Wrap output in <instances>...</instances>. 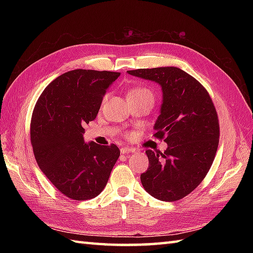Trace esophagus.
<instances>
[{
    "label": "esophagus",
    "instance_id": "esophagus-1",
    "mask_svg": "<svg viewBox=\"0 0 253 253\" xmlns=\"http://www.w3.org/2000/svg\"><path fill=\"white\" fill-rule=\"evenodd\" d=\"M121 152H122L123 154L130 153V152H135V149L129 148V147H122V148H121Z\"/></svg>",
    "mask_w": 253,
    "mask_h": 253
}]
</instances>
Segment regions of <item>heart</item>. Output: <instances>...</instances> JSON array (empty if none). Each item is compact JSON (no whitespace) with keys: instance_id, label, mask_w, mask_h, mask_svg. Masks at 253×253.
Segmentation results:
<instances>
[{"instance_id":"obj_1","label":"heart","mask_w":253,"mask_h":253,"mask_svg":"<svg viewBox=\"0 0 253 253\" xmlns=\"http://www.w3.org/2000/svg\"><path fill=\"white\" fill-rule=\"evenodd\" d=\"M128 98H133V96H152L153 98V93L152 91L148 89L147 87H143V85H137V87L131 88L127 93ZM106 100V96L103 98V102Z\"/></svg>"}]
</instances>
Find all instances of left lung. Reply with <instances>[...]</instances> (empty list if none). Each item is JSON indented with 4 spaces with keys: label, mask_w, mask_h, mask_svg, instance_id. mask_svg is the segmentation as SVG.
Returning <instances> with one entry per match:
<instances>
[{
    "label": "left lung",
    "mask_w": 253,
    "mask_h": 253,
    "mask_svg": "<svg viewBox=\"0 0 253 253\" xmlns=\"http://www.w3.org/2000/svg\"><path fill=\"white\" fill-rule=\"evenodd\" d=\"M161 84L163 103L154 137L168 143L164 153L147 150L149 168L140 176L147 192L162 201L189 195L207 176L219 140L218 116L207 89L177 67L127 71Z\"/></svg>",
    "instance_id": "obj_1"
}]
</instances>
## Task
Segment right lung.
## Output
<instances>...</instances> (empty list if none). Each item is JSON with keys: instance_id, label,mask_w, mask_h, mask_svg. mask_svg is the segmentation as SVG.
Segmentation results:
<instances>
[{"instance_id": "add662e5", "label": "right lung", "mask_w": 253, "mask_h": 253, "mask_svg": "<svg viewBox=\"0 0 253 253\" xmlns=\"http://www.w3.org/2000/svg\"><path fill=\"white\" fill-rule=\"evenodd\" d=\"M116 72L75 69L58 76L38 99L30 140L38 165L64 196L93 199L104 189L120 157L115 144L85 143L84 126L93 121Z\"/></svg>"}]
</instances>
